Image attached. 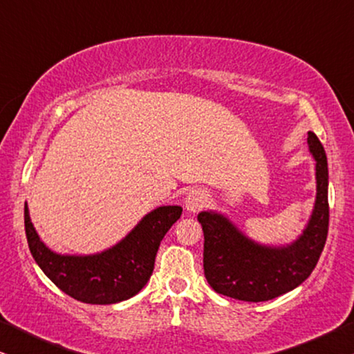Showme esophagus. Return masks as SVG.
Returning a JSON list of instances; mask_svg holds the SVG:
<instances>
[{
    "label": "esophagus",
    "mask_w": 354,
    "mask_h": 354,
    "mask_svg": "<svg viewBox=\"0 0 354 354\" xmlns=\"http://www.w3.org/2000/svg\"><path fill=\"white\" fill-rule=\"evenodd\" d=\"M207 203V193L201 188L190 190L185 196V209L188 212H198Z\"/></svg>",
    "instance_id": "obj_1"
}]
</instances>
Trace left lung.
I'll use <instances>...</instances> for the list:
<instances>
[{
  "label": "left lung",
  "mask_w": 354,
  "mask_h": 354,
  "mask_svg": "<svg viewBox=\"0 0 354 354\" xmlns=\"http://www.w3.org/2000/svg\"><path fill=\"white\" fill-rule=\"evenodd\" d=\"M308 147L316 161V200L303 232L290 243H259L224 212L198 214L205 232L203 266L214 292L240 301H268L292 292L311 275L327 240L328 167L314 132H308Z\"/></svg>",
  "instance_id": "left-lung-1"
}]
</instances>
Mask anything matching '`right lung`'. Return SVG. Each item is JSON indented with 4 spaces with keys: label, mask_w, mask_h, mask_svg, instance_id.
Here are the masks:
<instances>
[{
    "label": "right lung",
    "mask_w": 354,
    "mask_h": 354,
    "mask_svg": "<svg viewBox=\"0 0 354 354\" xmlns=\"http://www.w3.org/2000/svg\"><path fill=\"white\" fill-rule=\"evenodd\" d=\"M180 214V206H159L122 240L91 254H62L48 248L32 224L27 203L24 222L33 259L57 288L82 303L114 304L135 297L147 285L161 240Z\"/></svg>",
    "instance_id": "1"
}]
</instances>
